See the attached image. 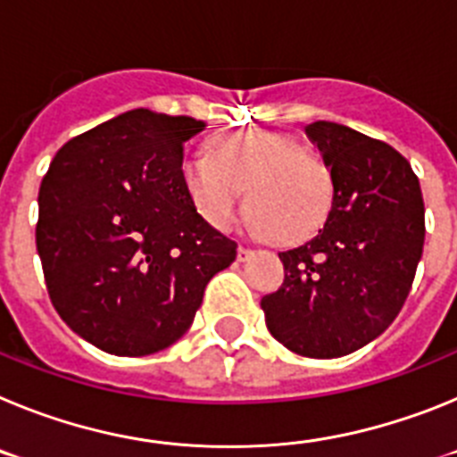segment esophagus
<instances>
[{"label":"esophagus","mask_w":457,"mask_h":457,"mask_svg":"<svg viewBox=\"0 0 457 457\" xmlns=\"http://www.w3.org/2000/svg\"><path fill=\"white\" fill-rule=\"evenodd\" d=\"M252 253H253L252 247H247V245H240V247H237V261H247Z\"/></svg>","instance_id":"obj_1"}]
</instances>
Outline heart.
<instances>
[{"label":"heart","instance_id":"heart-1","mask_svg":"<svg viewBox=\"0 0 457 457\" xmlns=\"http://www.w3.org/2000/svg\"><path fill=\"white\" fill-rule=\"evenodd\" d=\"M183 185L201 217L220 228L236 221L249 187L253 228L281 242L318 233L334 201L329 167L284 132L217 137L210 155L185 160Z\"/></svg>","mask_w":457,"mask_h":457}]
</instances>
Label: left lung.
<instances>
[{
  "label": "left lung",
  "mask_w": 457,
  "mask_h": 457,
  "mask_svg": "<svg viewBox=\"0 0 457 457\" xmlns=\"http://www.w3.org/2000/svg\"><path fill=\"white\" fill-rule=\"evenodd\" d=\"M304 130L332 171V210L316 237L278 253L284 284L261 309L286 348L334 359L395 320L421 261L426 217L419 179L389 144L332 120Z\"/></svg>",
  "instance_id": "left-lung-1"
}]
</instances>
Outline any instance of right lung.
<instances>
[{
	"label": "right lung",
	"mask_w": 457,
	"mask_h": 457,
	"mask_svg": "<svg viewBox=\"0 0 457 457\" xmlns=\"http://www.w3.org/2000/svg\"><path fill=\"white\" fill-rule=\"evenodd\" d=\"M204 120L132 109L59 148L38 192V247L56 313L96 348L141 357L192 325L236 242L196 212L183 144Z\"/></svg>",
	"instance_id": "right-lung-1"
}]
</instances>
